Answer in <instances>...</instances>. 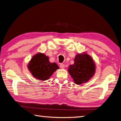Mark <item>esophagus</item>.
<instances>
[{
    "mask_svg": "<svg viewBox=\"0 0 121 121\" xmlns=\"http://www.w3.org/2000/svg\"><path fill=\"white\" fill-rule=\"evenodd\" d=\"M60 68L61 69H65V65H64V64H61L60 65Z\"/></svg>",
    "mask_w": 121,
    "mask_h": 121,
    "instance_id": "1",
    "label": "esophagus"
}]
</instances>
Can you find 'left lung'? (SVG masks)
Here are the masks:
<instances>
[{"label":"left lung","instance_id":"obj_1","mask_svg":"<svg viewBox=\"0 0 121 121\" xmlns=\"http://www.w3.org/2000/svg\"><path fill=\"white\" fill-rule=\"evenodd\" d=\"M95 64L92 58L86 53H79L74 59V64L69 65L68 72L77 85L88 82L95 73Z\"/></svg>","mask_w":121,"mask_h":121}]
</instances>
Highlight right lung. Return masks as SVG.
Wrapping results in <instances>:
<instances>
[{
	"label": "right lung",
	"instance_id": "obj_1",
	"mask_svg": "<svg viewBox=\"0 0 121 121\" xmlns=\"http://www.w3.org/2000/svg\"><path fill=\"white\" fill-rule=\"evenodd\" d=\"M28 68L35 78L45 81L49 79L59 67L56 63H50L48 56L45 54L38 53L32 57L28 65Z\"/></svg>",
	"mask_w": 121,
	"mask_h": 121
}]
</instances>
